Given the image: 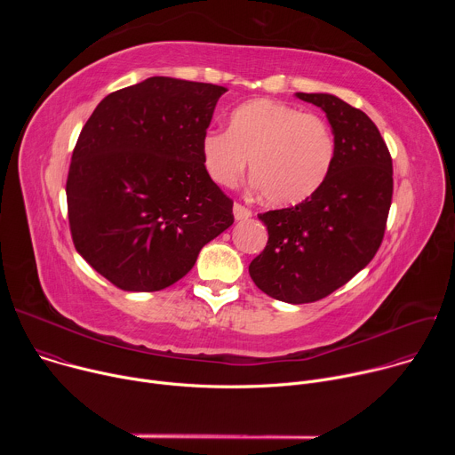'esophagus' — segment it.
<instances>
[{"instance_id": "obj_1", "label": "esophagus", "mask_w": 455, "mask_h": 455, "mask_svg": "<svg viewBox=\"0 0 455 455\" xmlns=\"http://www.w3.org/2000/svg\"><path fill=\"white\" fill-rule=\"evenodd\" d=\"M234 218H235V221L248 220V218H251V211L246 209V207L241 205V204H234Z\"/></svg>"}]
</instances>
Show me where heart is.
Instances as JSON below:
<instances>
[{
	"label": "heart",
	"mask_w": 455,
	"mask_h": 455,
	"mask_svg": "<svg viewBox=\"0 0 455 455\" xmlns=\"http://www.w3.org/2000/svg\"><path fill=\"white\" fill-rule=\"evenodd\" d=\"M335 153L326 120L272 99L239 104L228 132H207L202 140L204 165L218 185H237L250 162L251 181L277 207L313 196L328 180Z\"/></svg>",
	"instance_id": "b5f03b06"
}]
</instances>
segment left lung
Masks as SVG:
<instances>
[{
    "instance_id": "8db88e82",
    "label": "left lung",
    "mask_w": 455,
    "mask_h": 455,
    "mask_svg": "<svg viewBox=\"0 0 455 455\" xmlns=\"http://www.w3.org/2000/svg\"><path fill=\"white\" fill-rule=\"evenodd\" d=\"M295 95L326 113L335 162L313 196L259 214L268 243L248 272L267 295L306 304L344 286L378 251L393 202V158L363 111L330 93Z\"/></svg>"
}]
</instances>
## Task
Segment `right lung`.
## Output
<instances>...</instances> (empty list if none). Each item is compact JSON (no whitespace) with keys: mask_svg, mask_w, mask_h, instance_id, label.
<instances>
[{"mask_svg":"<svg viewBox=\"0 0 455 455\" xmlns=\"http://www.w3.org/2000/svg\"><path fill=\"white\" fill-rule=\"evenodd\" d=\"M223 86L149 77L109 93L84 124L67 180L72 239L124 291H158L190 272L234 223L202 140Z\"/></svg>","mask_w":455,"mask_h":455,"instance_id":"add662e5","label":"right lung"}]
</instances>
